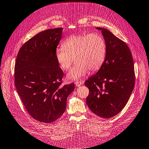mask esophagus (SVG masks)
Masks as SVG:
<instances>
[{
    "label": "esophagus",
    "mask_w": 149,
    "mask_h": 149,
    "mask_svg": "<svg viewBox=\"0 0 149 149\" xmlns=\"http://www.w3.org/2000/svg\"><path fill=\"white\" fill-rule=\"evenodd\" d=\"M75 85H76L77 87H79V86H80L81 85H82L83 83L81 82V81H76V82L75 83Z\"/></svg>",
    "instance_id": "1"
}]
</instances>
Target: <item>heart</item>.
I'll return each instance as SVG.
<instances>
[{
  "instance_id": "obj_1",
  "label": "heart",
  "mask_w": 149,
  "mask_h": 149,
  "mask_svg": "<svg viewBox=\"0 0 149 149\" xmlns=\"http://www.w3.org/2000/svg\"><path fill=\"white\" fill-rule=\"evenodd\" d=\"M107 45L100 34L83 33L72 35L63 42V48L55 50V56L61 68H70L74 58L77 63L67 75L70 80H79L88 70L96 71L104 63Z\"/></svg>"
}]
</instances>
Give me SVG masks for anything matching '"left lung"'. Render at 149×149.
<instances>
[{
    "instance_id": "1",
    "label": "left lung",
    "mask_w": 149,
    "mask_h": 149,
    "mask_svg": "<svg viewBox=\"0 0 149 149\" xmlns=\"http://www.w3.org/2000/svg\"><path fill=\"white\" fill-rule=\"evenodd\" d=\"M107 45L104 63L98 72L84 83L89 89L86 104L103 118L117 115L126 105L134 87L135 74L132 54L127 44L103 28Z\"/></svg>"
}]
</instances>
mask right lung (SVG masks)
<instances>
[{
    "mask_svg": "<svg viewBox=\"0 0 149 149\" xmlns=\"http://www.w3.org/2000/svg\"><path fill=\"white\" fill-rule=\"evenodd\" d=\"M62 35L63 28L39 32L22 46L15 66V85L24 107L45 123L63 114L75 88L74 83L61 85L64 74L55 53Z\"/></svg>",
    "mask_w": 149,
    "mask_h": 149,
    "instance_id": "obj_1",
    "label": "right lung"
}]
</instances>
